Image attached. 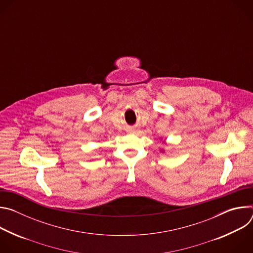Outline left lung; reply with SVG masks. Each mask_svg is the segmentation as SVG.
<instances>
[{
	"instance_id": "left-lung-1",
	"label": "left lung",
	"mask_w": 253,
	"mask_h": 253,
	"mask_svg": "<svg viewBox=\"0 0 253 253\" xmlns=\"http://www.w3.org/2000/svg\"><path fill=\"white\" fill-rule=\"evenodd\" d=\"M161 140H162V139H161ZM163 142H164V141H163ZM164 143H165V142H164ZM160 152H162V153H164V152H165V150H163V149H161V150H160Z\"/></svg>"
}]
</instances>
